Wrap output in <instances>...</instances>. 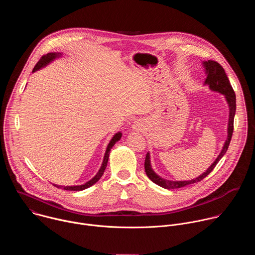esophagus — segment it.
<instances>
[{"mask_svg":"<svg viewBox=\"0 0 255 255\" xmlns=\"http://www.w3.org/2000/svg\"><path fill=\"white\" fill-rule=\"evenodd\" d=\"M133 128L136 130H142V128H143L142 122H135L133 125Z\"/></svg>","mask_w":255,"mask_h":255,"instance_id":"obj_1","label":"esophagus"}]
</instances>
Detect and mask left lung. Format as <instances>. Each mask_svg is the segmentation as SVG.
I'll list each match as a JSON object with an SVG mask.
<instances>
[{"mask_svg": "<svg viewBox=\"0 0 255 255\" xmlns=\"http://www.w3.org/2000/svg\"><path fill=\"white\" fill-rule=\"evenodd\" d=\"M203 65L206 69V74H207L205 85H208L209 88L214 92H218L220 94H223L225 96V99H226L227 103H228V106H229L228 136H227V139L224 143V146H223L220 154L218 155V157L212 163V165L204 173H202L200 176H198L194 179H191V180H176V181H174V180H168V179H164V178L160 177L152 169L151 164H150V156H149V153L147 152L146 157H145V162H144L145 172H146L147 176L153 181L154 184L158 185L159 187H161L163 189L174 190V189H179V188L186 187V186L191 185V184L198 183V181H201L204 177H206L215 168L217 163L219 162V160L226 153L229 144H230V141H231V138H232L233 129H234V126H233L234 125V116H235V112H236V96H235V93L232 89V86L229 82V79L226 75L224 68L219 63H218L217 61H214V60H208V61H204Z\"/></svg>", "mask_w": 255, "mask_h": 255, "instance_id": "obj_1", "label": "left lung"}]
</instances>
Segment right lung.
<instances>
[{"label": "right lung", "instance_id": "1", "mask_svg": "<svg viewBox=\"0 0 255 255\" xmlns=\"http://www.w3.org/2000/svg\"><path fill=\"white\" fill-rule=\"evenodd\" d=\"M60 55H61V53H56V52H50V53H47L46 55H43V56L39 59V61H38L37 63H36V65L34 66L32 72H34V71H36V70H38V69H40V68L46 66L49 62H51V61H52L53 59H55L56 57H59ZM121 137H122V133H121V132H118V133H116V134L114 135V137L111 139L110 143H109L108 146H107L106 153H105L104 160H103V163H102V165H101V168L99 169L98 173H97L92 179H90V180L88 181V183H86V184H84V185H81V186H72V187H60V186H57V185H53V186H55V187H57V188H61V189L66 190V191H83V190H86V189L90 188L91 186L95 185V184L97 183V181L102 177V175H103V173H104V171H105V169H106V166H107V163H108V159H109V155H110V150H111V148L114 146L115 143H116L117 141H119V140L121 139Z\"/></svg>", "mask_w": 255, "mask_h": 255}]
</instances>
